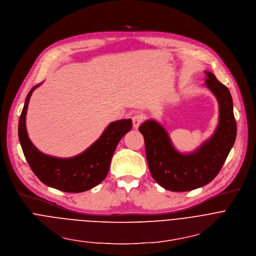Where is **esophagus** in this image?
I'll use <instances>...</instances> for the list:
<instances>
[{
	"label": "esophagus",
	"mask_w": 256,
	"mask_h": 256,
	"mask_svg": "<svg viewBox=\"0 0 256 256\" xmlns=\"http://www.w3.org/2000/svg\"><path fill=\"white\" fill-rule=\"evenodd\" d=\"M144 115H141V114H136V115H134V116L132 117L133 127H134L135 129H137V128L140 126V124L144 122Z\"/></svg>",
	"instance_id": "obj_1"
}]
</instances>
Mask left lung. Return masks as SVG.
<instances>
[{"label":"left lung","instance_id":"1","mask_svg":"<svg viewBox=\"0 0 256 256\" xmlns=\"http://www.w3.org/2000/svg\"><path fill=\"white\" fill-rule=\"evenodd\" d=\"M204 73L206 86L218 102V124L200 148L189 154L178 152L166 130L154 120H148L139 127L144 137L150 174L170 191H190L208 184L218 174L235 142L237 124L230 90L212 72Z\"/></svg>","mask_w":256,"mask_h":256}]
</instances>
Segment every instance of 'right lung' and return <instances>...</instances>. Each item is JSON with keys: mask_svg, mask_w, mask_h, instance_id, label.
I'll return each mask as SVG.
<instances>
[{"mask_svg": "<svg viewBox=\"0 0 256 256\" xmlns=\"http://www.w3.org/2000/svg\"><path fill=\"white\" fill-rule=\"evenodd\" d=\"M42 83L28 92L19 119L18 135L24 156L36 176L46 186L70 193L88 191L106 177L112 156L119 141L131 130L132 121L123 119L110 123L96 141L73 158H63L44 154L32 144L25 124L30 96Z\"/></svg>", "mask_w": 256, "mask_h": 256, "instance_id": "obj_1", "label": "right lung"}]
</instances>
